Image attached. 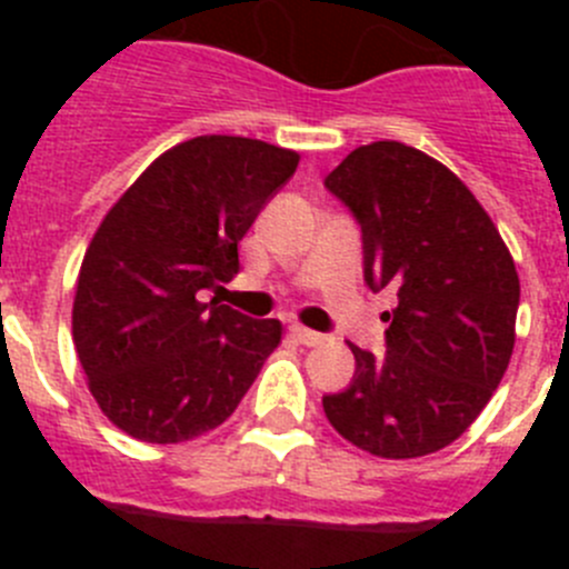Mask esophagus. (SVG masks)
<instances>
[{"mask_svg":"<svg viewBox=\"0 0 569 569\" xmlns=\"http://www.w3.org/2000/svg\"><path fill=\"white\" fill-rule=\"evenodd\" d=\"M290 333H293L296 341H301V345H308V347H319L328 341V336L316 333V330L305 328V325H293V328H290Z\"/></svg>","mask_w":569,"mask_h":569,"instance_id":"esophagus-1","label":"esophagus"}]
</instances>
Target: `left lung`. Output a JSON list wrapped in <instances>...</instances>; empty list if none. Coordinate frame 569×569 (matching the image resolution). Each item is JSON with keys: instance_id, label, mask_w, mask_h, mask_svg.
<instances>
[{"instance_id": "1", "label": "left lung", "mask_w": 569, "mask_h": 569, "mask_svg": "<svg viewBox=\"0 0 569 569\" xmlns=\"http://www.w3.org/2000/svg\"><path fill=\"white\" fill-rule=\"evenodd\" d=\"M325 188L361 228L367 288H393L385 353L350 345L353 381L321 399L350 445L416 459L459 439L499 387L516 341L519 273L456 173L401 142L356 148Z\"/></svg>"}]
</instances>
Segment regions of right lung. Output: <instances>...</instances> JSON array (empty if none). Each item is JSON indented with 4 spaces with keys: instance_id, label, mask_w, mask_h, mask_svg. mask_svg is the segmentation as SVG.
Masks as SVG:
<instances>
[{
    "instance_id": "add662e5",
    "label": "right lung",
    "mask_w": 569,
    "mask_h": 569,
    "mask_svg": "<svg viewBox=\"0 0 569 569\" xmlns=\"http://www.w3.org/2000/svg\"><path fill=\"white\" fill-rule=\"evenodd\" d=\"M299 153L244 136H196L144 170L99 224L73 299L90 393L119 430L179 445L222 425L281 339L216 299L239 241L296 173Z\"/></svg>"
}]
</instances>
